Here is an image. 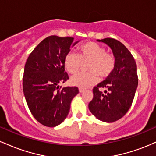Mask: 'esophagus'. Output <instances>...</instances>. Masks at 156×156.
Returning a JSON list of instances; mask_svg holds the SVG:
<instances>
[{
    "label": "esophagus",
    "mask_w": 156,
    "mask_h": 156,
    "mask_svg": "<svg viewBox=\"0 0 156 156\" xmlns=\"http://www.w3.org/2000/svg\"><path fill=\"white\" fill-rule=\"evenodd\" d=\"M78 90H79V92H80V93H81V92H83V91H84V90H85V89H83V88H80H80H79V89H78Z\"/></svg>",
    "instance_id": "1"
}]
</instances>
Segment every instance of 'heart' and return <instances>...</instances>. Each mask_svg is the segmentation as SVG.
I'll return each mask as SVG.
<instances>
[{
	"mask_svg": "<svg viewBox=\"0 0 156 156\" xmlns=\"http://www.w3.org/2000/svg\"><path fill=\"white\" fill-rule=\"evenodd\" d=\"M79 55L69 52L64 57V67L69 73H75L79 69L81 61H89L87 66L89 72L78 73L71 77L73 85L89 87L98 83L99 76L106 78L114 69V57L105 53V48L95 42L82 44L79 47Z\"/></svg>",
	"mask_w": 156,
	"mask_h": 156,
	"instance_id": "obj_1",
	"label": "heart"
}]
</instances>
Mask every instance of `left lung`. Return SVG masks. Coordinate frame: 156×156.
<instances>
[{"label": "left lung", "instance_id": "left-lung-1", "mask_svg": "<svg viewBox=\"0 0 156 156\" xmlns=\"http://www.w3.org/2000/svg\"><path fill=\"white\" fill-rule=\"evenodd\" d=\"M112 49L115 58L112 73L93 89L89 109L97 119L114 122L128 112L138 86L137 67L130 52L119 41L112 38L98 39ZM100 88L106 90L102 92Z\"/></svg>", "mask_w": 156, "mask_h": 156}]
</instances>
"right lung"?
<instances>
[{"label": "right lung", "mask_w": 156, "mask_h": 156, "mask_svg": "<svg viewBox=\"0 0 156 156\" xmlns=\"http://www.w3.org/2000/svg\"><path fill=\"white\" fill-rule=\"evenodd\" d=\"M79 41L73 37L50 36L39 43L25 65L23 89L34 117L44 126L60 125L69 114L70 104L78 94V87H59L69 79L64 57Z\"/></svg>", "instance_id": "obj_1"}]
</instances>
